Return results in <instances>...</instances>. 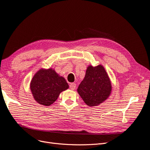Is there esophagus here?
<instances>
[{"label":"esophagus","mask_w":150,"mask_h":150,"mask_svg":"<svg viewBox=\"0 0 150 150\" xmlns=\"http://www.w3.org/2000/svg\"><path fill=\"white\" fill-rule=\"evenodd\" d=\"M69 87L71 90H74L76 88V84L75 83H71L69 85Z\"/></svg>","instance_id":"34e87169"}]
</instances>
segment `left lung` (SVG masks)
<instances>
[{"label": "left lung", "instance_id": "8db88e82", "mask_svg": "<svg viewBox=\"0 0 150 150\" xmlns=\"http://www.w3.org/2000/svg\"><path fill=\"white\" fill-rule=\"evenodd\" d=\"M112 86L109 77L102 65L87 68L84 79L79 84L77 92L86 104L97 106L110 96Z\"/></svg>", "mask_w": 150, "mask_h": 150}]
</instances>
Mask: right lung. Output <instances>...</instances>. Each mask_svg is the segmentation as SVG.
<instances>
[{"label":"right lung","instance_id":"obj_1","mask_svg":"<svg viewBox=\"0 0 150 150\" xmlns=\"http://www.w3.org/2000/svg\"><path fill=\"white\" fill-rule=\"evenodd\" d=\"M69 88L64 77L52 69H40L35 74L30 89L35 100L39 104L49 106L56 100L60 93Z\"/></svg>","mask_w":150,"mask_h":150}]
</instances>
